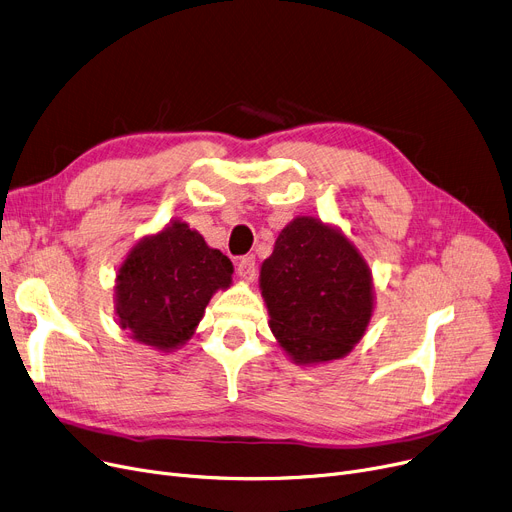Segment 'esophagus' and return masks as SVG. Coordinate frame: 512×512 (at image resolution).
<instances>
[{
    "instance_id": "34e87169",
    "label": "esophagus",
    "mask_w": 512,
    "mask_h": 512,
    "mask_svg": "<svg viewBox=\"0 0 512 512\" xmlns=\"http://www.w3.org/2000/svg\"><path fill=\"white\" fill-rule=\"evenodd\" d=\"M237 275L246 281V283H254L258 277V269H256V258L254 256H243L237 260Z\"/></svg>"
}]
</instances>
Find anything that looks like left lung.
Segmentation results:
<instances>
[{
    "label": "left lung",
    "instance_id": "8db88e82",
    "mask_svg": "<svg viewBox=\"0 0 512 512\" xmlns=\"http://www.w3.org/2000/svg\"><path fill=\"white\" fill-rule=\"evenodd\" d=\"M269 327L300 367L339 360L367 333L375 285L354 241L316 216L287 223L260 266Z\"/></svg>",
    "mask_w": 512,
    "mask_h": 512
}]
</instances>
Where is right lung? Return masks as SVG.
Instances as JSON below:
<instances>
[{"instance_id": "right-lung-1", "label": "right lung", "mask_w": 512, "mask_h": 512, "mask_svg": "<svg viewBox=\"0 0 512 512\" xmlns=\"http://www.w3.org/2000/svg\"><path fill=\"white\" fill-rule=\"evenodd\" d=\"M233 283V262L181 218L143 235L118 266L114 312L120 329L158 352L185 346L218 289Z\"/></svg>"}]
</instances>
